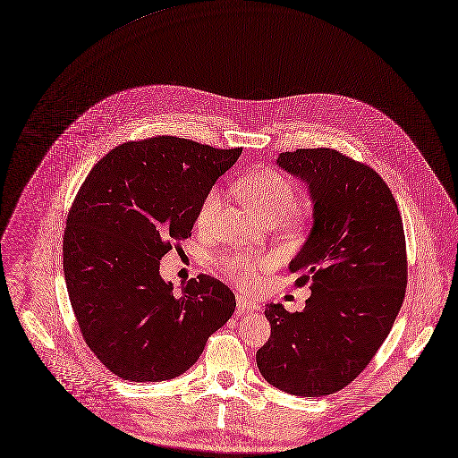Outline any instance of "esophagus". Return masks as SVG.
Segmentation results:
<instances>
[{"instance_id":"esophagus-1","label":"esophagus","mask_w":458,"mask_h":458,"mask_svg":"<svg viewBox=\"0 0 458 458\" xmlns=\"http://www.w3.org/2000/svg\"><path fill=\"white\" fill-rule=\"evenodd\" d=\"M236 307H238V316L249 314V312H252V310L258 309V305L254 304L252 301L245 299V297H238V299H236Z\"/></svg>"}]
</instances>
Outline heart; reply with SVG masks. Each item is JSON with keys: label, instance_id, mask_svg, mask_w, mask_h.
<instances>
[{"label": "heart", "instance_id": "1", "mask_svg": "<svg viewBox=\"0 0 458 458\" xmlns=\"http://www.w3.org/2000/svg\"><path fill=\"white\" fill-rule=\"evenodd\" d=\"M236 190L240 197L265 222H277L284 218L297 202V190L292 179L274 168H259L249 172L245 177L240 179ZM220 208L222 195L218 188L208 190L197 211V227H213L218 218ZM216 267L231 283L243 290H250L258 286L263 274L270 272L276 267V259L272 256L229 252L216 259Z\"/></svg>", "mask_w": 458, "mask_h": 458}]
</instances>
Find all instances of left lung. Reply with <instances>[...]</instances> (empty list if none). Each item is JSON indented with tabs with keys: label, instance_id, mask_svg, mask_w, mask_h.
Masks as SVG:
<instances>
[{
	"label": "left lung",
	"instance_id": "1",
	"mask_svg": "<svg viewBox=\"0 0 458 458\" xmlns=\"http://www.w3.org/2000/svg\"><path fill=\"white\" fill-rule=\"evenodd\" d=\"M277 165L304 179L314 224L290 270L310 284L302 312L268 304L272 325L258 368L293 396L346 387L386 341L405 299L407 245L398 204L366 163L328 149L281 153Z\"/></svg>",
	"mask_w": 458,
	"mask_h": 458
}]
</instances>
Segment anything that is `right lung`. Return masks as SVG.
<instances>
[{
  "instance_id": "1",
  "label": "right lung",
  "mask_w": 458,
  "mask_h": 458,
  "mask_svg": "<svg viewBox=\"0 0 458 458\" xmlns=\"http://www.w3.org/2000/svg\"><path fill=\"white\" fill-rule=\"evenodd\" d=\"M240 154L159 135L117 146L80 186L64 233L65 284L87 346L123 380L182 375L233 316L224 283L202 274L174 295L159 259L191 236L204 195Z\"/></svg>"
}]
</instances>
